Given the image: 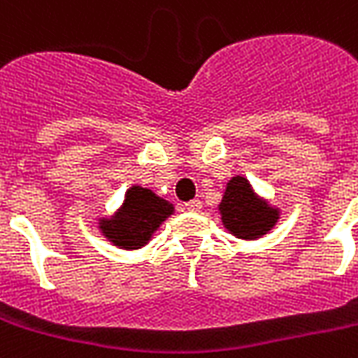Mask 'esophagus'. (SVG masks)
<instances>
[{
  "label": "esophagus",
  "mask_w": 358,
  "mask_h": 358,
  "mask_svg": "<svg viewBox=\"0 0 358 358\" xmlns=\"http://www.w3.org/2000/svg\"><path fill=\"white\" fill-rule=\"evenodd\" d=\"M184 208L187 210V212H199V210H201V201L193 199V201H189V203L184 204Z\"/></svg>",
  "instance_id": "obj_1"
}]
</instances>
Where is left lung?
Returning <instances> with one entry per match:
<instances>
[{"mask_svg":"<svg viewBox=\"0 0 358 358\" xmlns=\"http://www.w3.org/2000/svg\"><path fill=\"white\" fill-rule=\"evenodd\" d=\"M220 212L223 225L238 238H259L278 222V210L261 201L242 176L229 180Z\"/></svg>","mask_w":358,"mask_h":358,"instance_id":"obj_1","label":"left lung"}]
</instances>
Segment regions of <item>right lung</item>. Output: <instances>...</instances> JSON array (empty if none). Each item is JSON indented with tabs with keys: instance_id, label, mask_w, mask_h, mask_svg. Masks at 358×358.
Segmentation results:
<instances>
[{
	"instance_id": "1",
	"label": "right lung",
	"mask_w": 358,
	"mask_h": 358,
	"mask_svg": "<svg viewBox=\"0 0 358 358\" xmlns=\"http://www.w3.org/2000/svg\"><path fill=\"white\" fill-rule=\"evenodd\" d=\"M173 214V204L150 189L133 185L125 193L122 208L110 220H103L101 231L114 245L136 250L150 240L154 231Z\"/></svg>"
}]
</instances>
